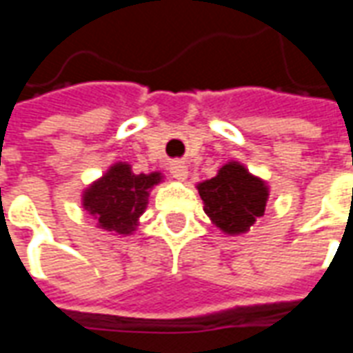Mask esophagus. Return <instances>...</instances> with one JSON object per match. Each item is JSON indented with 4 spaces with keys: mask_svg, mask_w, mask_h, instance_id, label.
Segmentation results:
<instances>
[{
    "mask_svg": "<svg viewBox=\"0 0 353 353\" xmlns=\"http://www.w3.org/2000/svg\"><path fill=\"white\" fill-rule=\"evenodd\" d=\"M170 174H172V177L174 179H177V181H185L187 179V176H189V170H187V164L185 162H172L170 164Z\"/></svg>",
    "mask_w": 353,
    "mask_h": 353,
    "instance_id": "1",
    "label": "esophagus"
}]
</instances>
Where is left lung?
I'll list each match as a JSON object with an SVG mask.
<instances>
[{"label":"left lung","instance_id":"1","mask_svg":"<svg viewBox=\"0 0 353 353\" xmlns=\"http://www.w3.org/2000/svg\"><path fill=\"white\" fill-rule=\"evenodd\" d=\"M196 189L208 217L229 236L244 234L265 215L268 185L242 162L223 164L217 176L199 183Z\"/></svg>","mask_w":353,"mask_h":353}]
</instances>
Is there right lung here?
I'll return each instance as SVG.
<instances>
[{"label":"right lung","instance_id":"1","mask_svg":"<svg viewBox=\"0 0 353 353\" xmlns=\"http://www.w3.org/2000/svg\"><path fill=\"white\" fill-rule=\"evenodd\" d=\"M162 179L161 172L134 174L128 162H115L83 191L81 204L96 219L98 229L128 236L138 229L139 217L149 204V192Z\"/></svg>","mask_w":353,"mask_h":353}]
</instances>
